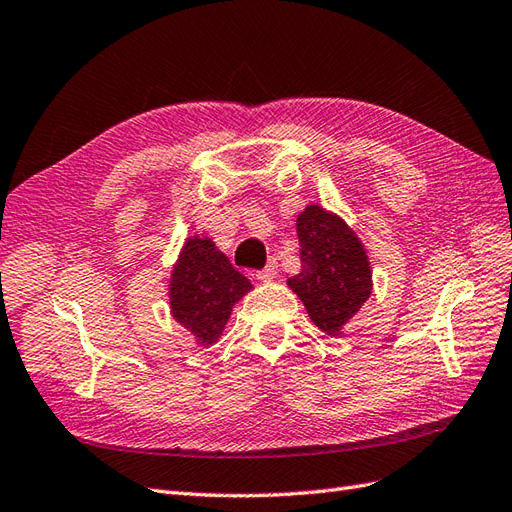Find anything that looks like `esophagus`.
Masks as SVG:
<instances>
[{"label": "esophagus", "instance_id": "34e87169", "mask_svg": "<svg viewBox=\"0 0 512 512\" xmlns=\"http://www.w3.org/2000/svg\"><path fill=\"white\" fill-rule=\"evenodd\" d=\"M275 273H278V262H275V258H271L267 265H265V269L256 271V278L262 280V282H267V280L275 278Z\"/></svg>", "mask_w": 512, "mask_h": 512}]
</instances>
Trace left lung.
Instances as JSON below:
<instances>
[{
  "instance_id": "obj_1",
  "label": "left lung",
  "mask_w": 512,
  "mask_h": 512,
  "mask_svg": "<svg viewBox=\"0 0 512 512\" xmlns=\"http://www.w3.org/2000/svg\"><path fill=\"white\" fill-rule=\"evenodd\" d=\"M301 271L288 278L314 325L338 334L370 297V265L362 243L340 217L308 206L297 217Z\"/></svg>"
}]
</instances>
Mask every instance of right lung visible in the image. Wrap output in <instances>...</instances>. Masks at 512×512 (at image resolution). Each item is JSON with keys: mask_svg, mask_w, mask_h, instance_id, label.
Listing matches in <instances>:
<instances>
[{"mask_svg": "<svg viewBox=\"0 0 512 512\" xmlns=\"http://www.w3.org/2000/svg\"><path fill=\"white\" fill-rule=\"evenodd\" d=\"M250 288V280L217 252L211 239L193 237L172 273V314L200 344H213L224 331L232 306Z\"/></svg>", "mask_w": 512, "mask_h": 512, "instance_id": "right-lung-1", "label": "right lung"}]
</instances>
